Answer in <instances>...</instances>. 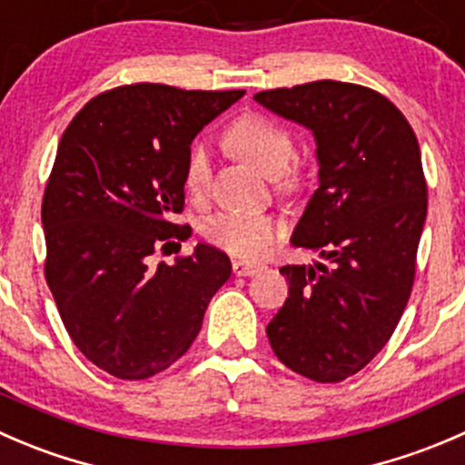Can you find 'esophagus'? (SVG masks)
Listing matches in <instances>:
<instances>
[{
    "label": "esophagus",
    "mask_w": 465,
    "mask_h": 465,
    "mask_svg": "<svg viewBox=\"0 0 465 465\" xmlns=\"http://www.w3.org/2000/svg\"><path fill=\"white\" fill-rule=\"evenodd\" d=\"M232 268H233V274H236V277H254V274L263 272L265 265L263 263H254V261H241V259H238V261H233Z\"/></svg>",
    "instance_id": "34e87169"
}]
</instances>
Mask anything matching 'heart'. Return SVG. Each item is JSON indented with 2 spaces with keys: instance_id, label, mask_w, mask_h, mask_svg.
<instances>
[{
  "instance_id": "heart-1",
  "label": "heart",
  "mask_w": 465,
  "mask_h": 465,
  "mask_svg": "<svg viewBox=\"0 0 465 465\" xmlns=\"http://www.w3.org/2000/svg\"><path fill=\"white\" fill-rule=\"evenodd\" d=\"M224 143L233 154L268 179L283 177L295 161L291 134L261 115L236 120L224 134ZM206 183L209 154L204 147L197 145L188 159L186 188L191 193H202ZM202 236L233 256H261L277 236V223L270 215L254 211H218L202 223Z\"/></svg>"
}]
</instances>
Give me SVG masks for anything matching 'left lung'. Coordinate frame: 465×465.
<instances>
[{
    "instance_id": "left-lung-1",
    "label": "left lung",
    "mask_w": 465,
    "mask_h": 465,
    "mask_svg": "<svg viewBox=\"0 0 465 465\" xmlns=\"http://www.w3.org/2000/svg\"><path fill=\"white\" fill-rule=\"evenodd\" d=\"M254 99L313 134L318 191L291 245L329 261L279 270L288 300L265 333L292 372L342 381L381 352L411 295L427 218L418 138L384 94L363 85L311 81Z\"/></svg>"
}]
</instances>
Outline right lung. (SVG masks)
<instances>
[{
  "label": "right lung",
  "instance_id": "add662e5",
  "mask_svg": "<svg viewBox=\"0 0 465 465\" xmlns=\"http://www.w3.org/2000/svg\"><path fill=\"white\" fill-rule=\"evenodd\" d=\"M242 94L123 85L90 99L58 143L45 277L74 345L108 375L147 380L182 359L232 274L204 242L173 265L152 268L150 256L188 236L170 218L183 209L191 143Z\"/></svg>",
  "mask_w": 465,
  "mask_h": 465
}]
</instances>
